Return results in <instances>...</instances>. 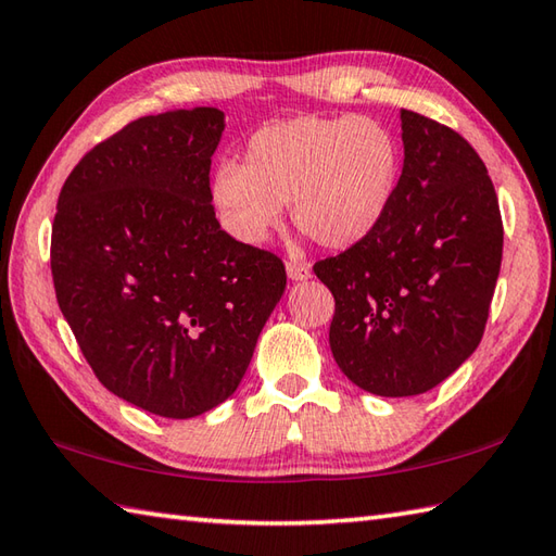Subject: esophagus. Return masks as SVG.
<instances>
[{"instance_id":"1","label":"esophagus","mask_w":556,"mask_h":556,"mask_svg":"<svg viewBox=\"0 0 556 556\" xmlns=\"http://www.w3.org/2000/svg\"><path fill=\"white\" fill-rule=\"evenodd\" d=\"M287 277L291 281H306L311 277V269L306 263H287Z\"/></svg>"}]
</instances>
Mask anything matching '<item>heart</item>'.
Here are the masks:
<instances>
[{
    "label": "heart",
    "instance_id": "heart-1",
    "mask_svg": "<svg viewBox=\"0 0 556 556\" xmlns=\"http://www.w3.org/2000/svg\"><path fill=\"white\" fill-rule=\"evenodd\" d=\"M402 149L376 117L301 115L250 137L243 166L224 163L212 200L238 241H267L291 204L293 224L325 248L371 236L395 200Z\"/></svg>",
    "mask_w": 556,
    "mask_h": 556
}]
</instances>
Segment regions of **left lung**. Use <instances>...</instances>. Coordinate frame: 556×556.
Here are the masks:
<instances>
[{"mask_svg": "<svg viewBox=\"0 0 556 556\" xmlns=\"http://www.w3.org/2000/svg\"><path fill=\"white\" fill-rule=\"evenodd\" d=\"M405 163L386 219L320 260L334 296L330 350L366 393L409 397L443 383L482 340L504 226L486 166L451 127L402 111Z\"/></svg>", "mask_w": 556, "mask_h": 556, "instance_id": "8db88e82", "label": "left lung"}]
</instances>
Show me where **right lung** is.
<instances>
[{
	"mask_svg": "<svg viewBox=\"0 0 556 556\" xmlns=\"http://www.w3.org/2000/svg\"><path fill=\"white\" fill-rule=\"evenodd\" d=\"M216 108L139 117L64 180L50 267L96 378L151 415L190 419L236 393L287 289L277 255L222 231L210 190Z\"/></svg>",
	"mask_w": 556,
	"mask_h": 556,
	"instance_id": "1",
	"label": "right lung"
}]
</instances>
